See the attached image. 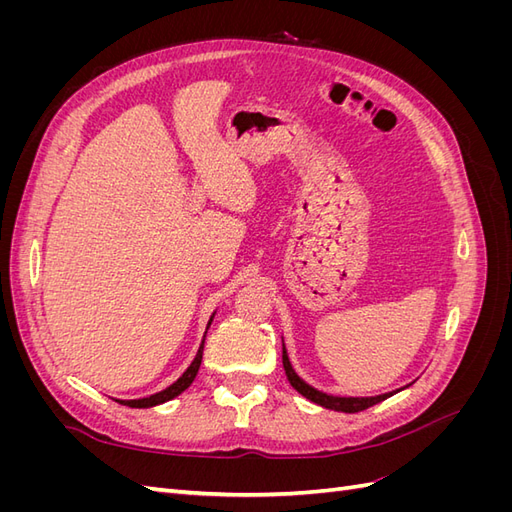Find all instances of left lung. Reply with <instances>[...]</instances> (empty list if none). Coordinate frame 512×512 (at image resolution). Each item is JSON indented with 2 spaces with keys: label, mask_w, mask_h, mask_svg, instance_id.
<instances>
[{
  "label": "left lung",
  "mask_w": 512,
  "mask_h": 512,
  "mask_svg": "<svg viewBox=\"0 0 512 512\" xmlns=\"http://www.w3.org/2000/svg\"><path fill=\"white\" fill-rule=\"evenodd\" d=\"M282 363H284V371H286V378L288 382L292 384L294 391H299L303 397H307L309 401H314V404L322 406V408H329V410H335V412H346V414H354V412H361V410H367L371 406L380 404V401H384L389 395H378V397H331V395H324L316 389H312V386L305 384L297 374H294V369L290 367V361H288V354H286V348H282Z\"/></svg>",
  "instance_id": "left-lung-1"
}]
</instances>
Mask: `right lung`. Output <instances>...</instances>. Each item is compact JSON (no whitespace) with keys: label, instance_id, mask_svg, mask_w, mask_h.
<instances>
[{"label":"right lung","instance_id":"1","mask_svg":"<svg viewBox=\"0 0 512 512\" xmlns=\"http://www.w3.org/2000/svg\"><path fill=\"white\" fill-rule=\"evenodd\" d=\"M209 324H211V322H209ZM203 344H205V339H203ZM203 344H200L198 354H196V359L192 361V365L183 371V376H181L175 384H170L168 389H164V391H160V393H156V395H151V397H145V399H130V401H119V404L128 406V408H151V406L164 404V401L173 399V397H177L179 393H183V391L188 389V386L192 384V380L196 378V374H198L200 361H203Z\"/></svg>","mask_w":512,"mask_h":512}]
</instances>
